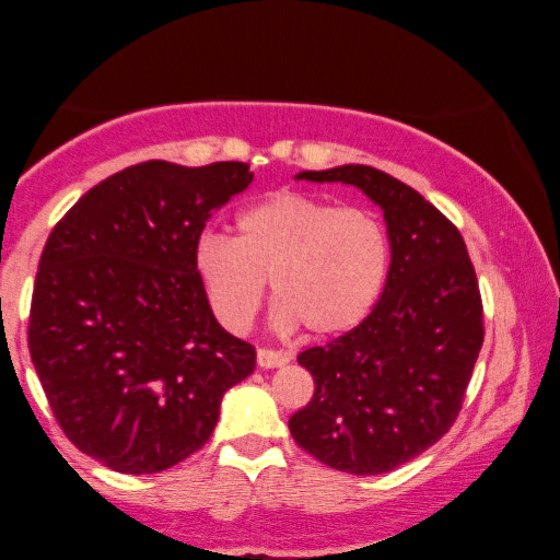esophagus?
Here are the masks:
<instances>
[{
  "label": "esophagus",
  "mask_w": 560,
  "mask_h": 560,
  "mask_svg": "<svg viewBox=\"0 0 560 560\" xmlns=\"http://www.w3.org/2000/svg\"><path fill=\"white\" fill-rule=\"evenodd\" d=\"M290 360L285 352H278V350H268V347H260L258 350V364L265 366V370H272V366H282Z\"/></svg>",
  "instance_id": "34e87169"
}]
</instances>
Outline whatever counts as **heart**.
Listing matches in <instances>:
<instances>
[{
  "label": "heart",
  "mask_w": 560,
  "mask_h": 560,
  "mask_svg": "<svg viewBox=\"0 0 560 560\" xmlns=\"http://www.w3.org/2000/svg\"><path fill=\"white\" fill-rule=\"evenodd\" d=\"M235 228V237L203 231L194 245L196 278L231 332L258 315L265 278L280 300L275 327L302 323L319 337L360 325L387 282L389 235L372 210L280 190L241 210Z\"/></svg>",
  "instance_id": "heart-1"
}]
</instances>
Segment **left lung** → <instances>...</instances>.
<instances>
[{"mask_svg":"<svg viewBox=\"0 0 560 560\" xmlns=\"http://www.w3.org/2000/svg\"><path fill=\"white\" fill-rule=\"evenodd\" d=\"M298 178L362 188L384 210L392 262L360 325L298 354L315 394L290 417V434L337 471L387 474L459 417L483 345L479 280L456 225L407 183L372 166Z\"/></svg>","mask_w":560,"mask_h":560,"instance_id":"left-lung-1","label":"left lung"}]
</instances>
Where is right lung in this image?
Instances as JSON below:
<instances>
[{
	"instance_id": "1",
	"label": "right lung",
	"mask_w": 560,
	"mask_h": 560,
	"mask_svg": "<svg viewBox=\"0 0 560 560\" xmlns=\"http://www.w3.org/2000/svg\"><path fill=\"white\" fill-rule=\"evenodd\" d=\"M247 163L145 161L81 196L44 245L30 354L54 419L121 474L171 469L203 446L220 399L255 370L194 270L208 218L250 186Z\"/></svg>"
}]
</instances>
